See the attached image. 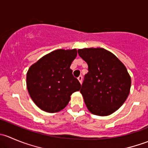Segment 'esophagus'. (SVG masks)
Returning a JSON list of instances; mask_svg holds the SVG:
<instances>
[{"label":"esophagus","instance_id":"esophagus-1","mask_svg":"<svg viewBox=\"0 0 148 148\" xmlns=\"http://www.w3.org/2000/svg\"><path fill=\"white\" fill-rule=\"evenodd\" d=\"M77 79H78L79 82L82 84V76H79V77Z\"/></svg>","mask_w":148,"mask_h":148}]
</instances>
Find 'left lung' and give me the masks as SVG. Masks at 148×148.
I'll return each mask as SVG.
<instances>
[{
    "label": "left lung",
    "mask_w": 148,
    "mask_h": 148,
    "mask_svg": "<svg viewBox=\"0 0 148 148\" xmlns=\"http://www.w3.org/2000/svg\"><path fill=\"white\" fill-rule=\"evenodd\" d=\"M78 53L88 65L80 89L86 107L95 115L112 114L129 95L131 79L126 67L102 48L79 49Z\"/></svg>",
    "instance_id": "obj_1"
}]
</instances>
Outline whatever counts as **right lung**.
I'll return each mask as SVG.
<instances>
[{"mask_svg":"<svg viewBox=\"0 0 148 148\" xmlns=\"http://www.w3.org/2000/svg\"><path fill=\"white\" fill-rule=\"evenodd\" d=\"M76 49H58L33 64L26 76L27 89L34 103L47 112H59L68 104L70 96L81 84L70 69Z\"/></svg>","mask_w":148,"mask_h":148,"instance_id":"1","label":"right lung"}]
</instances>
